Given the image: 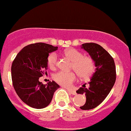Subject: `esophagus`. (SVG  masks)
Segmentation results:
<instances>
[{"instance_id":"obj_1","label":"esophagus","mask_w":131,"mask_h":131,"mask_svg":"<svg viewBox=\"0 0 131 131\" xmlns=\"http://www.w3.org/2000/svg\"><path fill=\"white\" fill-rule=\"evenodd\" d=\"M68 91L69 93L73 94V95H75L76 94V92L75 91H73V90H71V89H68Z\"/></svg>"}]
</instances>
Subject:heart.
I'll use <instances>...</instances> for the list:
<instances>
[{
    "label": "heart",
    "mask_w": 131,
    "mask_h": 131,
    "mask_svg": "<svg viewBox=\"0 0 131 131\" xmlns=\"http://www.w3.org/2000/svg\"><path fill=\"white\" fill-rule=\"evenodd\" d=\"M65 55L72 62L71 69L77 73L79 77L82 79H88L92 76L94 71V62L92 58L84 56L81 52L75 48H69L64 52ZM48 66L54 68L58 62V56L56 53H52L47 58ZM54 79L59 84L69 87L77 79V75L74 72L59 71L54 76Z\"/></svg>",
    "instance_id": "heart-1"
}]
</instances>
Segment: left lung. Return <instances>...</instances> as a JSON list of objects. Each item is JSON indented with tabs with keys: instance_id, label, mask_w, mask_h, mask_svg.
Wrapping results in <instances>:
<instances>
[{
	"instance_id": "8db88e82",
	"label": "left lung",
	"mask_w": 131,
	"mask_h": 131,
	"mask_svg": "<svg viewBox=\"0 0 131 131\" xmlns=\"http://www.w3.org/2000/svg\"><path fill=\"white\" fill-rule=\"evenodd\" d=\"M81 48L93 59L96 67L89 88L84 84L76 91L77 94H85L86 103L80 108L87 110L100 105L110 92L116 80V70L113 58L100 45L93 42L84 43Z\"/></svg>"
}]
</instances>
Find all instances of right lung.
I'll use <instances>...</instances> for the list:
<instances>
[{"label": "right lung", "mask_w": 131, "mask_h": 131, "mask_svg": "<svg viewBox=\"0 0 131 131\" xmlns=\"http://www.w3.org/2000/svg\"><path fill=\"white\" fill-rule=\"evenodd\" d=\"M57 47L43 42L31 44L17 54L12 62L11 74L16 93L27 105L36 109L47 107L59 87L52 81L43 84L39 77L47 73V58Z\"/></svg>", "instance_id": "obj_1"}]
</instances>
